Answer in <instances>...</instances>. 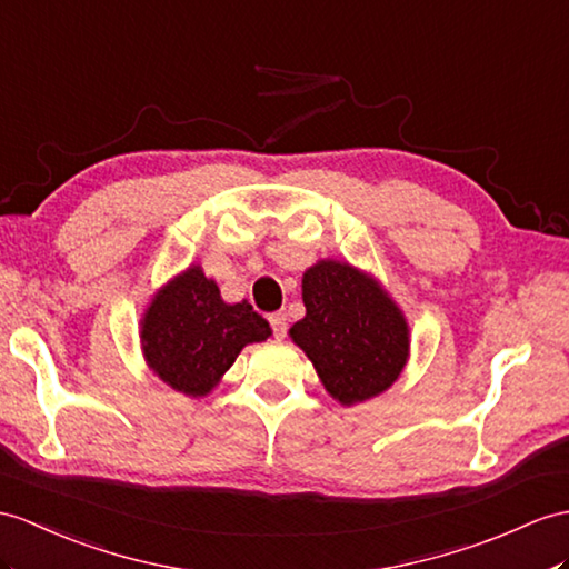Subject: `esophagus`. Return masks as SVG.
<instances>
[{
    "label": "esophagus",
    "mask_w": 569,
    "mask_h": 569,
    "mask_svg": "<svg viewBox=\"0 0 569 569\" xmlns=\"http://www.w3.org/2000/svg\"><path fill=\"white\" fill-rule=\"evenodd\" d=\"M270 326H272V332H274V338L277 340H282L284 336H287V316L284 313H272L270 318Z\"/></svg>",
    "instance_id": "obj_1"
}]
</instances>
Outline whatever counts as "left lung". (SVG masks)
<instances>
[{"instance_id": "obj_1", "label": "left lung", "mask_w": 569, "mask_h": 569, "mask_svg": "<svg viewBox=\"0 0 569 569\" xmlns=\"http://www.w3.org/2000/svg\"><path fill=\"white\" fill-rule=\"evenodd\" d=\"M307 316L289 328L326 391L342 406L391 389L410 352L403 311L371 274L350 262L318 260L303 272Z\"/></svg>"}]
</instances>
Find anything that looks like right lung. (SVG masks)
Wrapping results in <instances>:
<instances>
[{
    "instance_id": "add662e5",
    "label": "right lung",
    "mask_w": 569,
    "mask_h": 569,
    "mask_svg": "<svg viewBox=\"0 0 569 569\" xmlns=\"http://www.w3.org/2000/svg\"><path fill=\"white\" fill-rule=\"evenodd\" d=\"M149 369L190 398L210 393L248 342L270 338V323L248 301L227 303L219 287L190 266L166 282L142 316Z\"/></svg>"
}]
</instances>
